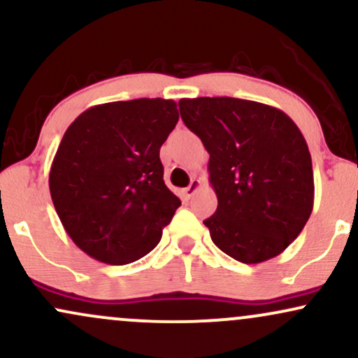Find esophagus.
Returning a JSON list of instances; mask_svg holds the SVG:
<instances>
[{
  "instance_id": "1",
  "label": "esophagus",
  "mask_w": 358,
  "mask_h": 358,
  "mask_svg": "<svg viewBox=\"0 0 358 358\" xmlns=\"http://www.w3.org/2000/svg\"><path fill=\"white\" fill-rule=\"evenodd\" d=\"M200 185H202V183H200V180L193 178L192 182H190V185H188V187L185 188V190H183V192H185V196H187V199H190V196L193 195V193H195L196 190H199Z\"/></svg>"
}]
</instances>
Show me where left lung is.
I'll return each mask as SVG.
<instances>
[{
	"mask_svg": "<svg viewBox=\"0 0 358 358\" xmlns=\"http://www.w3.org/2000/svg\"><path fill=\"white\" fill-rule=\"evenodd\" d=\"M185 126L202 139L217 210L203 220L213 244L244 264L279 256L313 210V165L293 119L236 97L178 102Z\"/></svg>",
	"mask_w": 358,
	"mask_h": 358,
	"instance_id": "1",
	"label": "left lung"
}]
</instances>
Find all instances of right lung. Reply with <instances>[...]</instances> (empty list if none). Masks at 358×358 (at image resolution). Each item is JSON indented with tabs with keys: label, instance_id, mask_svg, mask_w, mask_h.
<instances>
[{
	"label": "right lung",
	"instance_id": "obj_1",
	"mask_svg": "<svg viewBox=\"0 0 358 358\" xmlns=\"http://www.w3.org/2000/svg\"><path fill=\"white\" fill-rule=\"evenodd\" d=\"M176 122V102L156 97L94 106L67 127L48 185L65 232L87 256L122 266L158 245L182 205L159 159Z\"/></svg>",
	"mask_w": 358,
	"mask_h": 358
}]
</instances>
